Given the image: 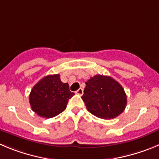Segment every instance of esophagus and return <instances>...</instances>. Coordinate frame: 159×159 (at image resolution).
Segmentation results:
<instances>
[{"mask_svg": "<svg viewBox=\"0 0 159 159\" xmlns=\"http://www.w3.org/2000/svg\"><path fill=\"white\" fill-rule=\"evenodd\" d=\"M76 93H77V94H78V95H79V96H81V95L83 94V89H81V88H80L79 89L77 90Z\"/></svg>", "mask_w": 159, "mask_h": 159, "instance_id": "esophagus-1", "label": "esophagus"}]
</instances>
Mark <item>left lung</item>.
Listing matches in <instances>:
<instances>
[{
  "label": "left lung",
  "mask_w": 159,
  "mask_h": 159,
  "mask_svg": "<svg viewBox=\"0 0 159 159\" xmlns=\"http://www.w3.org/2000/svg\"><path fill=\"white\" fill-rule=\"evenodd\" d=\"M85 84L81 99L93 115L111 119L124 111L127 104L126 94L121 84L111 77L95 75Z\"/></svg>",
  "instance_id": "8db88e82"
}]
</instances>
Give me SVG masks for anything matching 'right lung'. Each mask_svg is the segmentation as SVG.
I'll return each mask as SVG.
<instances>
[{
  "label": "right lung",
  "instance_id": "add662e5",
  "mask_svg": "<svg viewBox=\"0 0 159 159\" xmlns=\"http://www.w3.org/2000/svg\"><path fill=\"white\" fill-rule=\"evenodd\" d=\"M74 95L70 91L68 83L62 82L59 75H48L33 87L30 103L37 115L50 118L62 113Z\"/></svg>",
  "mask_w": 159,
  "mask_h": 159
}]
</instances>
